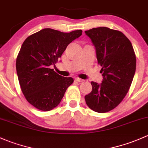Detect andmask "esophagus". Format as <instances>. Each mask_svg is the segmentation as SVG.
<instances>
[{
	"label": "esophagus",
	"mask_w": 148,
	"mask_h": 148,
	"mask_svg": "<svg viewBox=\"0 0 148 148\" xmlns=\"http://www.w3.org/2000/svg\"><path fill=\"white\" fill-rule=\"evenodd\" d=\"M75 80L77 82H79V83H80V82H83V79L79 78V77H75Z\"/></svg>",
	"instance_id": "esophagus-1"
}]
</instances>
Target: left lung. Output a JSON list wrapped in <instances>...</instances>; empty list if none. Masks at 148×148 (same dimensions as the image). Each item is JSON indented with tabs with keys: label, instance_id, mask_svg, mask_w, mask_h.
<instances>
[{
	"label": "left lung",
	"instance_id": "1",
	"mask_svg": "<svg viewBox=\"0 0 148 148\" xmlns=\"http://www.w3.org/2000/svg\"><path fill=\"white\" fill-rule=\"evenodd\" d=\"M85 33L95 46L103 77L100 84L91 82L92 91L85 100L91 110L103 113L117 107L125 97L135 75L136 57L122 32L99 27Z\"/></svg>",
	"mask_w": 148,
	"mask_h": 148
}]
</instances>
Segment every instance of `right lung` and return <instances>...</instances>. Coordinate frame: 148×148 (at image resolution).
Returning <instances> with one entry per match:
<instances>
[{
	"label": "right lung",
	"mask_w": 148,
	"mask_h": 148,
	"mask_svg": "<svg viewBox=\"0 0 148 148\" xmlns=\"http://www.w3.org/2000/svg\"><path fill=\"white\" fill-rule=\"evenodd\" d=\"M82 30L63 33L44 28L28 36L16 59V71L21 90L29 103L42 111L57 107L72 77L60 75L51 69L67 46L82 35Z\"/></svg>",
	"instance_id": "add662e5"
}]
</instances>
